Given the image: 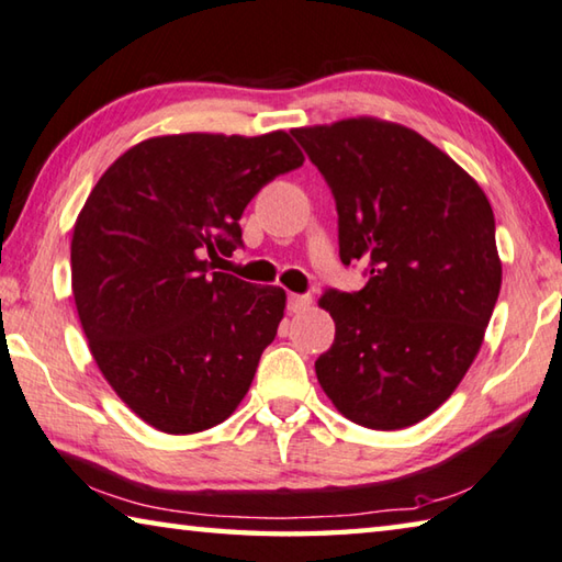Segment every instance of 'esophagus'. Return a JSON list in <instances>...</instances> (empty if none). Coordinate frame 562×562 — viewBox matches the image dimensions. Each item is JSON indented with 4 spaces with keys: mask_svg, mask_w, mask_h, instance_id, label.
Instances as JSON below:
<instances>
[{
    "mask_svg": "<svg viewBox=\"0 0 562 562\" xmlns=\"http://www.w3.org/2000/svg\"><path fill=\"white\" fill-rule=\"evenodd\" d=\"M310 304H312V297H310V294H290L288 310H290L292 314H297V312L310 310Z\"/></svg>",
    "mask_w": 562,
    "mask_h": 562,
    "instance_id": "34e87169",
    "label": "esophagus"
}]
</instances>
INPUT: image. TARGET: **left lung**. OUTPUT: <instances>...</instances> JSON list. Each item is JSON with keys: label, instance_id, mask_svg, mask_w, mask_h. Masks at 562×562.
<instances>
[{"label": "left lung", "instance_id": "8db88e82", "mask_svg": "<svg viewBox=\"0 0 562 562\" xmlns=\"http://www.w3.org/2000/svg\"><path fill=\"white\" fill-rule=\"evenodd\" d=\"M331 187L344 265L369 262L359 292H324L331 349L316 379L369 430L432 415L482 349L502 290L494 211L482 187L415 130L381 117L294 127Z\"/></svg>", "mask_w": 562, "mask_h": 562}]
</instances>
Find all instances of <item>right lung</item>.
Masks as SVG:
<instances>
[{"mask_svg": "<svg viewBox=\"0 0 562 562\" xmlns=\"http://www.w3.org/2000/svg\"><path fill=\"white\" fill-rule=\"evenodd\" d=\"M302 161L284 130L149 137L112 161L80 209L70 288L88 349L155 430H209L246 397L288 294L216 262L240 246L255 193Z\"/></svg>", "mask_w": 562, "mask_h": 562, "instance_id": "add662e5", "label": "right lung"}]
</instances>
